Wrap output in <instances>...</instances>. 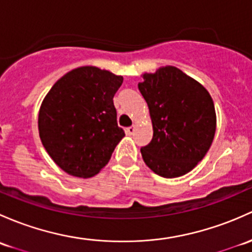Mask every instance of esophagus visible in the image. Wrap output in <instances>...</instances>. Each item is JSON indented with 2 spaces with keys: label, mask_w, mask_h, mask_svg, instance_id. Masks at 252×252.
I'll use <instances>...</instances> for the list:
<instances>
[{
  "label": "esophagus",
  "mask_w": 252,
  "mask_h": 252,
  "mask_svg": "<svg viewBox=\"0 0 252 252\" xmlns=\"http://www.w3.org/2000/svg\"><path fill=\"white\" fill-rule=\"evenodd\" d=\"M135 126H129V128H126V134L128 135H133L134 134V131H135Z\"/></svg>",
  "instance_id": "34e87169"
}]
</instances>
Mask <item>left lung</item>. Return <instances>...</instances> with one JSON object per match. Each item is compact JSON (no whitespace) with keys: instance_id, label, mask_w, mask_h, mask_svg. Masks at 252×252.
Listing matches in <instances>:
<instances>
[{"instance_id":"left-lung-1","label":"left lung","mask_w":252,"mask_h":252,"mask_svg":"<svg viewBox=\"0 0 252 252\" xmlns=\"http://www.w3.org/2000/svg\"><path fill=\"white\" fill-rule=\"evenodd\" d=\"M137 84L146 100L153 137L141 147L146 165L166 179L189 173L210 148L216 131L214 101L205 88L174 66L144 73Z\"/></svg>"}]
</instances>
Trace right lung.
<instances>
[{
	"label": "right lung",
	"instance_id": "obj_1",
	"mask_svg": "<svg viewBox=\"0 0 252 252\" xmlns=\"http://www.w3.org/2000/svg\"><path fill=\"white\" fill-rule=\"evenodd\" d=\"M122 83V76L82 66L63 75L46 95L38 113L39 137L63 171L86 179L108 163L126 135L113 105Z\"/></svg>",
	"mask_w": 252,
	"mask_h": 252
}]
</instances>
